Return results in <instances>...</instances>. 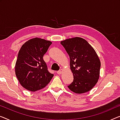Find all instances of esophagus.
<instances>
[{
    "mask_svg": "<svg viewBox=\"0 0 120 120\" xmlns=\"http://www.w3.org/2000/svg\"><path fill=\"white\" fill-rule=\"evenodd\" d=\"M62 71H63V70H62V69H60L59 71H56V73H57V74H61V73H62Z\"/></svg>",
    "mask_w": 120,
    "mask_h": 120,
    "instance_id": "obj_1",
    "label": "esophagus"
}]
</instances>
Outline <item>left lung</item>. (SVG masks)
Wrapping results in <instances>:
<instances>
[{
  "instance_id": "obj_1",
  "label": "left lung",
  "mask_w": 120,
  "mask_h": 120,
  "mask_svg": "<svg viewBox=\"0 0 120 120\" xmlns=\"http://www.w3.org/2000/svg\"><path fill=\"white\" fill-rule=\"evenodd\" d=\"M70 58L74 80L68 86L77 94L91 90L99 78L101 62L96 52L86 40L79 37L61 41Z\"/></svg>"
}]
</instances>
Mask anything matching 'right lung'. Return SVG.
I'll return each mask as SVG.
<instances>
[{"mask_svg":"<svg viewBox=\"0 0 120 120\" xmlns=\"http://www.w3.org/2000/svg\"><path fill=\"white\" fill-rule=\"evenodd\" d=\"M52 42L35 38L26 41L18 53L15 75L23 87L35 92L45 87L54 76L43 59Z\"/></svg>","mask_w":120,"mask_h":120,"instance_id":"obj_1","label":"right lung"}]
</instances>
